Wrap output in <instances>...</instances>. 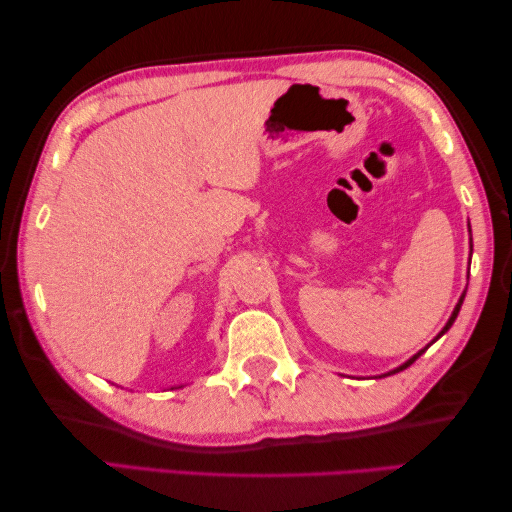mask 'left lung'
<instances>
[{
  "mask_svg": "<svg viewBox=\"0 0 512 512\" xmlns=\"http://www.w3.org/2000/svg\"><path fill=\"white\" fill-rule=\"evenodd\" d=\"M464 297H466V290L462 292V297H460V301H458V306H455V308H453V312H451V317H449L447 325H444V328H442V330L438 332V336H436V339H433V341H431V343H429L427 347H422V350H420V352H416V354H413V356L409 358V361H405V363H402V365H400V367H396V369H391V372H387L385 376H391V374H398V372H402V369H407V367H409V365H411L413 361H416V358H420V356H422L424 352H427V350H429V347H431L433 343H436V341L440 339V336H442L444 332H449V328H451V325H453V321H455V319H458V312H460V308H462V301H464Z\"/></svg>",
  "mask_w": 512,
  "mask_h": 512,
  "instance_id": "1",
  "label": "left lung"
}]
</instances>
